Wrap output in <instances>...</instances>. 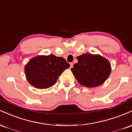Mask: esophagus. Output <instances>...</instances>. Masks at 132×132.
<instances>
[{"label": "esophagus", "mask_w": 132, "mask_h": 132, "mask_svg": "<svg viewBox=\"0 0 132 132\" xmlns=\"http://www.w3.org/2000/svg\"><path fill=\"white\" fill-rule=\"evenodd\" d=\"M72 67H73V63H70V68H72Z\"/></svg>", "instance_id": "1"}]
</instances>
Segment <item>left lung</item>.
Listing matches in <instances>:
<instances>
[{"mask_svg":"<svg viewBox=\"0 0 132 132\" xmlns=\"http://www.w3.org/2000/svg\"><path fill=\"white\" fill-rule=\"evenodd\" d=\"M78 62L71 71L80 84L87 87L99 86L105 82L111 72L109 61L99 54H83L77 57Z\"/></svg>","mask_w":132,"mask_h":132,"instance_id":"8db88e82","label":"left lung"}]
</instances>
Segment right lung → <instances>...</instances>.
I'll return each mask as SVG.
<instances>
[{"mask_svg": "<svg viewBox=\"0 0 132 132\" xmlns=\"http://www.w3.org/2000/svg\"><path fill=\"white\" fill-rule=\"evenodd\" d=\"M69 66L62 57L53 54L38 56L25 65V73L31 86L37 89H47L56 82L59 76Z\"/></svg>", "mask_w": 132, "mask_h": 132, "instance_id": "1", "label": "right lung"}]
</instances>
